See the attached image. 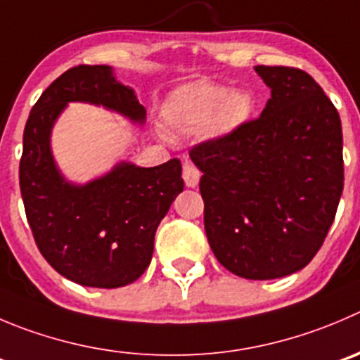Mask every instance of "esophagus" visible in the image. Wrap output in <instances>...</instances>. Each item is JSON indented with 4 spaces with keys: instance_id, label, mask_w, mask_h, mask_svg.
<instances>
[{
    "instance_id": "1",
    "label": "esophagus",
    "mask_w": 360,
    "mask_h": 360,
    "mask_svg": "<svg viewBox=\"0 0 360 360\" xmlns=\"http://www.w3.org/2000/svg\"><path fill=\"white\" fill-rule=\"evenodd\" d=\"M200 169L193 162L184 164V182H186L187 187H196L198 182H200Z\"/></svg>"
}]
</instances>
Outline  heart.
<instances>
[{"label":"heart","mask_w":360,"mask_h":360,"mask_svg":"<svg viewBox=\"0 0 360 360\" xmlns=\"http://www.w3.org/2000/svg\"><path fill=\"white\" fill-rule=\"evenodd\" d=\"M255 109V95L249 90H228L210 81H196L167 95L160 118L178 134H196L207 129L212 136H228L245 125Z\"/></svg>","instance_id":"1"}]
</instances>
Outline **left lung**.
<instances>
[{
	"mask_svg": "<svg viewBox=\"0 0 360 360\" xmlns=\"http://www.w3.org/2000/svg\"><path fill=\"white\" fill-rule=\"evenodd\" d=\"M270 88L259 118L191 150L203 173L208 244L224 269L276 279L323 244L343 193L340 112L300 68L255 67Z\"/></svg>",
	"mask_w": 360,
	"mask_h": 360,
	"instance_id": "1",
	"label": "left lung"
}]
</instances>
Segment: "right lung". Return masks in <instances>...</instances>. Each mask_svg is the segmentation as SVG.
I'll return each mask as SVG.
<instances>
[{"label": "right lung", "mask_w": 360, "mask_h": 360, "mask_svg": "<svg viewBox=\"0 0 360 360\" xmlns=\"http://www.w3.org/2000/svg\"><path fill=\"white\" fill-rule=\"evenodd\" d=\"M68 102L104 105L138 123L146 109L111 67L79 65L51 83L24 127L19 184L37 248L77 285L120 288L148 269L157 226L184 191L182 164L122 162L84 186L67 182L53 159L51 131Z\"/></svg>", "instance_id": "add662e5"}]
</instances>
